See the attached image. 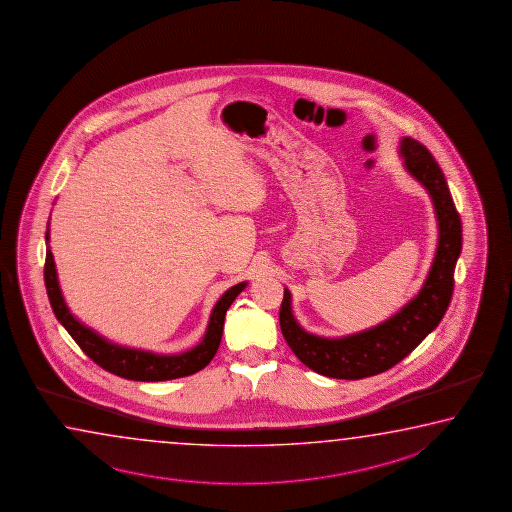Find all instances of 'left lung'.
Wrapping results in <instances>:
<instances>
[{
	"mask_svg": "<svg viewBox=\"0 0 512 512\" xmlns=\"http://www.w3.org/2000/svg\"><path fill=\"white\" fill-rule=\"evenodd\" d=\"M401 156L408 172L425 186L434 200L439 243L434 263L421 292L389 321L344 338L315 337L297 324L292 299L285 290L279 308V326L295 356L315 373L338 380H362L399 364L423 338L437 328L450 306L453 272L462 249V222L444 174L425 145L401 139Z\"/></svg>",
	"mask_w": 512,
	"mask_h": 512,
	"instance_id": "1",
	"label": "left lung"
}]
</instances>
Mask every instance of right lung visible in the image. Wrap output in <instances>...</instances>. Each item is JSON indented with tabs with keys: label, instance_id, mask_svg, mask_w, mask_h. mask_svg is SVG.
Masks as SVG:
<instances>
[{
	"label": "right lung",
	"instance_id": "right-lung-1",
	"mask_svg": "<svg viewBox=\"0 0 512 512\" xmlns=\"http://www.w3.org/2000/svg\"><path fill=\"white\" fill-rule=\"evenodd\" d=\"M46 243H48V233H46ZM44 285H46V292H48V299L52 304L55 317L68 330L80 349L96 365H100L102 369L116 374V376H122L125 380L165 382V380H174V378L199 373L200 369H204L213 360V356H215L218 346H220V340H222L226 312L236 299V295L242 292L247 283L234 285L218 299V303L215 304V308L211 312L208 331H206V335L202 338L199 346L193 347L191 351H186L182 355L174 356L154 355V353L139 351V349L114 346L100 335H96L95 331L89 330L84 324H80L71 315L68 306L62 299L61 288H59V281H57V270H55L50 247H46Z\"/></svg>",
	"mask_w": 512,
	"mask_h": 512
}]
</instances>
